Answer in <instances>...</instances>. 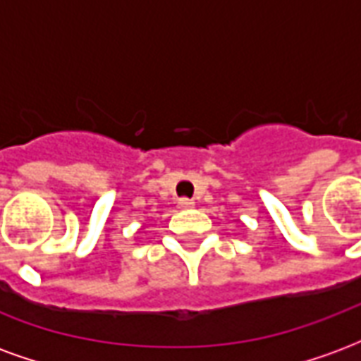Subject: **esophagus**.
<instances>
[{"instance_id": "1", "label": "esophagus", "mask_w": 361, "mask_h": 361, "mask_svg": "<svg viewBox=\"0 0 361 361\" xmlns=\"http://www.w3.org/2000/svg\"><path fill=\"white\" fill-rule=\"evenodd\" d=\"M195 207V203L191 201V199H178V209H181V211H185V209H193Z\"/></svg>"}]
</instances>
